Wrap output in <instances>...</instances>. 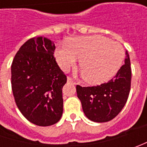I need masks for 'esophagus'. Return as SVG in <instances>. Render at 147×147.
Here are the masks:
<instances>
[{
	"mask_svg": "<svg viewBox=\"0 0 147 147\" xmlns=\"http://www.w3.org/2000/svg\"><path fill=\"white\" fill-rule=\"evenodd\" d=\"M67 81L69 82H70V83H72V84H76V82L73 79V78H69V77H68V78H67Z\"/></svg>",
	"mask_w": 147,
	"mask_h": 147,
	"instance_id": "esophagus-1",
	"label": "esophagus"
}]
</instances>
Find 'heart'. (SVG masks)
Returning a JSON list of instances; mask_svg holds the SVG:
<instances>
[{"instance_id":"heart-1","label":"heart","mask_w":147,"mask_h":147,"mask_svg":"<svg viewBox=\"0 0 147 147\" xmlns=\"http://www.w3.org/2000/svg\"><path fill=\"white\" fill-rule=\"evenodd\" d=\"M57 63L64 71L76 65L83 80L89 84L109 81L119 70L124 59V51L119 43L102 36H87L70 38L67 47H57L55 51Z\"/></svg>"}]
</instances>
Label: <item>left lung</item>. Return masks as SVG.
I'll return each instance as SVG.
<instances>
[{"label": "left lung", "instance_id": "left-lung-1", "mask_svg": "<svg viewBox=\"0 0 147 147\" xmlns=\"http://www.w3.org/2000/svg\"><path fill=\"white\" fill-rule=\"evenodd\" d=\"M124 65L108 82L95 87L77 85L78 97L82 110L90 120L108 122L119 114L127 102L131 88V64L127 51Z\"/></svg>", "mask_w": 147, "mask_h": 147}]
</instances>
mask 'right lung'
I'll use <instances>...</instances> for the list:
<instances>
[{
    "label": "right lung",
    "instance_id": "add662e5",
    "mask_svg": "<svg viewBox=\"0 0 147 147\" xmlns=\"http://www.w3.org/2000/svg\"><path fill=\"white\" fill-rule=\"evenodd\" d=\"M55 43L32 37L18 51L11 65V87L22 115L37 126H51L63 114L62 88L67 78L59 69Z\"/></svg>",
    "mask_w": 147,
    "mask_h": 147
}]
</instances>
